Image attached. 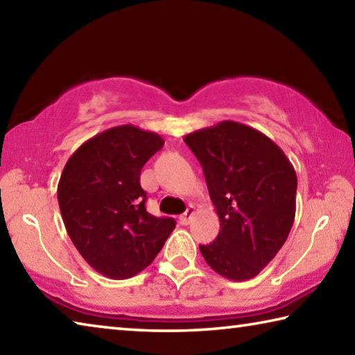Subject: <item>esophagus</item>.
<instances>
[{"label":"esophagus","instance_id":"1","mask_svg":"<svg viewBox=\"0 0 355 355\" xmlns=\"http://www.w3.org/2000/svg\"><path fill=\"white\" fill-rule=\"evenodd\" d=\"M196 214V209L193 206H190L187 211H185L181 217H179V222H181L182 225H189L190 220L193 218V216Z\"/></svg>","mask_w":355,"mask_h":355}]
</instances>
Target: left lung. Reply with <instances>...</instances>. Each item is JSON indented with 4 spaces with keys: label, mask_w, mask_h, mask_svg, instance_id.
<instances>
[{
    "label": "left lung",
    "mask_w": 355,
    "mask_h": 355,
    "mask_svg": "<svg viewBox=\"0 0 355 355\" xmlns=\"http://www.w3.org/2000/svg\"><path fill=\"white\" fill-rule=\"evenodd\" d=\"M202 166L220 232L200 245L206 263L232 282L257 277L286 242L295 217L297 176L269 137L222 121L184 137Z\"/></svg>",
    "instance_id": "8db88e82"
}]
</instances>
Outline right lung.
<instances>
[{
	"mask_svg": "<svg viewBox=\"0 0 355 355\" xmlns=\"http://www.w3.org/2000/svg\"><path fill=\"white\" fill-rule=\"evenodd\" d=\"M164 138L132 124L89 138L67 160L58 202L67 234L92 269L124 280L153 263L176 226L146 211L139 185L144 164Z\"/></svg>",
	"mask_w": 355,
	"mask_h": 355,
	"instance_id": "right-lung-1",
	"label": "right lung"
}]
</instances>
